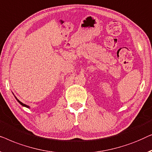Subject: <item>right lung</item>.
Returning <instances> with one entry per match:
<instances>
[{"mask_svg":"<svg viewBox=\"0 0 152 152\" xmlns=\"http://www.w3.org/2000/svg\"><path fill=\"white\" fill-rule=\"evenodd\" d=\"M14 97H15V98H16V99L17 100V101H18V102H19V103H20V104H21V105L23 106V107H27V108H29V106H27V105H26V104H23V102H21L20 101V100H19L18 99V98H17L16 96H14Z\"/></svg>","mask_w":152,"mask_h":152,"instance_id":"1","label":"right lung"}]
</instances>
